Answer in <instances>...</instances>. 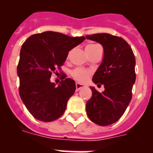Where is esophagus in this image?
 <instances>
[{
	"label": "esophagus",
	"mask_w": 153,
	"mask_h": 153,
	"mask_svg": "<svg viewBox=\"0 0 153 153\" xmlns=\"http://www.w3.org/2000/svg\"><path fill=\"white\" fill-rule=\"evenodd\" d=\"M83 86H84V85L81 84V83H76V90H79V89H81L82 87H83Z\"/></svg>",
	"instance_id": "1"
}]
</instances>
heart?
<instances>
[{
    "instance_id": "1",
    "label": "heart",
    "mask_w": 153,
    "mask_h": 153,
    "mask_svg": "<svg viewBox=\"0 0 153 153\" xmlns=\"http://www.w3.org/2000/svg\"><path fill=\"white\" fill-rule=\"evenodd\" d=\"M100 50L102 49H101L100 46H99L98 44H91L86 47V52L87 53L89 56L92 53H95L96 51H100ZM91 75V70H87V69L81 68V67H77V68L74 69L71 72V76H73V78L75 79L76 81H78V82H79V83H84V82H86Z\"/></svg>"
}]
</instances>
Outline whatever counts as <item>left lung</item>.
<instances>
[{
	"label": "left lung",
	"instance_id": "obj_1",
	"mask_svg": "<svg viewBox=\"0 0 153 153\" xmlns=\"http://www.w3.org/2000/svg\"><path fill=\"white\" fill-rule=\"evenodd\" d=\"M103 47L104 57L93 77V83L103 85L102 93L90 87L91 98L86 102V113L92 122L108 126L118 121L132 99L136 80V59L130 46L122 37L109 33L86 35Z\"/></svg>",
	"mask_w": 153,
	"mask_h": 153
}]
</instances>
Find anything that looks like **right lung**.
Returning <instances> with one entry per match:
<instances>
[{
  "mask_svg": "<svg viewBox=\"0 0 153 153\" xmlns=\"http://www.w3.org/2000/svg\"><path fill=\"white\" fill-rule=\"evenodd\" d=\"M85 39L46 31L31 35L23 44L17 65L19 93L36 120L51 122L63 114L67 101L75 92V82L63 75L60 84L56 86L50 79L53 73L59 74L69 51Z\"/></svg>",
  "mask_w": 153,
  "mask_h": 153,
  "instance_id": "add662e5",
  "label": "right lung"
}]
</instances>
